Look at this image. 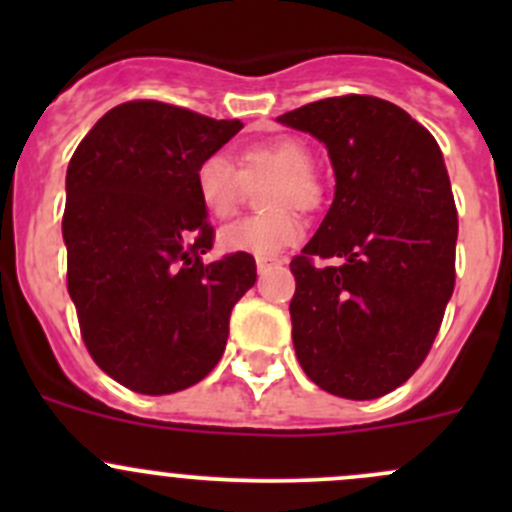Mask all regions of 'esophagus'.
Here are the masks:
<instances>
[{
	"label": "esophagus",
	"mask_w": 512,
	"mask_h": 512,
	"mask_svg": "<svg viewBox=\"0 0 512 512\" xmlns=\"http://www.w3.org/2000/svg\"><path fill=\"white\" fill-rule=\"evenodd\" d=\"M275 265H282V262L280 260H257V272H267L270 267H275Z\"/></svg>",
	"instance_id": "34e87169"
}]
</instances>
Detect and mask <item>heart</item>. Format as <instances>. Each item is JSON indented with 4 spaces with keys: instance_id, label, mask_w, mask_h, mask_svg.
Returning a JSON list of instances; mask_svg holds the SVG:
<instances>
[{
    "instance_id": "b5f03b06",
    "label": "heart",
    "mask_w": 512,
    "mask_h": 512,
    "mask_svg": "<svg viewBox=\"0 0 512 512\" xmlns=\"http://www.w3.org/2000/svg\"><path fill=\"white\" fill-rule=\"evenodd\" d=\"M237 164L241 165L240 171L223 153L200 160L195 170L198 198L213 218L225 220L240 205L245 185L270 180L262 190V208L267 213L237 220L218 237L223 252L267 260L304 235L302 218L294 208L317 210L324 198V185L312 170V148L297 136L247 143L237 156Z\"/></svg>"
}]
</instances>
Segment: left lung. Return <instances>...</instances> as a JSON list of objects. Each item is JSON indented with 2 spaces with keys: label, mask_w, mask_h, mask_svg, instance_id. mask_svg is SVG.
Returning a JSON list of instances; mask_svg holds the SVG:
<instances>
[{
  "label": "left lung",
  "mask_w": 512,
  "mask_h": 512,
  "mask_svg": "<svg viewBox=\"0 0 512 512\" xmlns=\"http://www.w3.org/2000/svg\"><path fill=\"white\" fill-rule=\"evenodd\" d=\"M277 121L324 143L337 180L289 265L294 352L319 389L379 399L426 359L456 285L458 215L441 148L374 96L324 98Z\"/></svg>",
  "instance_id": "8db88e82"
}]
</instances>
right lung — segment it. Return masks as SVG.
Returning <instances> with one entry per match:
<instances>
[{"instance_id":"right-lung-1","label":"right lung","mask_w":512,"mask_h":512,"mask_svg":"<svg viewBox=\"0 0 512 512\" xmlns=\"http://www.w3.org/2000/svg\"><path fill=\"white\" fill-rule=\"evenodd\" d=\"M242 128L160 101L111 108L66 170V282L81 337L111 379L175 394L215 369L230 312L257 280L252 255L205 265L213 227L200 160Z\"/></svg>"}]
</instances>
